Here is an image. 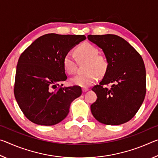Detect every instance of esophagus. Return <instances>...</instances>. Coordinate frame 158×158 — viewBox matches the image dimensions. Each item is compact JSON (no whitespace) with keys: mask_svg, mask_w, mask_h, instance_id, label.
<instances>
[{"mask_svg":"<svg viewBox=\"0 0 158 158\" xmlns=\"http://www.w3.org/2000/svg\"><path fill=\"white\" fill-rule=\"evenodd\" d=\"M88 90H89V89H88V88H83L82 89V91L84 93L88 91Z\"/></svg>","mask_w":158,"mask_h":158,"instance_id":"esophagus-1","label":"esophagus"}]
</instances>
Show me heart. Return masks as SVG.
<instances>
[{"label":"heart","instance_id":"obj_1","mask_svg":"<svg viewBox=\"0 0 158 158\" xmlns=\"http://www.w3.org/2000/svg\"><path fill=\"white\" fill-rule=\"evenodd\" d=\"M74 55L79 63L85 64V73L79 74L70 79L72 84L81 87H89L98 79V75L102 76L108 68V61L102 55L99 54V50L93 44L85 42L74 50ZM63 67L69 74L77 72V64L74 57L70 53H67L63 58Z\"/></svg>","mask_w":158,"mask_h":158}]
</instances>
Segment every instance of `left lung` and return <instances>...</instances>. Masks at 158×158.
<instances>
[{"label":"left lung","mask_w":158,"mask_h":158,"mask_svg":"<svg viewBox=\"0 0 158 158\" xmlns=\"http://www.w3.org/2000/svg\"><path fill=\"white\" fill-rule=\"evenodd\" d=\"M102 49L108 68L100 84L92 89L97 100L90 106L95 118L102 123L118 125L137 114L146 95V69L136 49L116 35H88ZM110 84V88L105 85Z\"/></svg>","instance_id":"obj_1"}]
</instances>
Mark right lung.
<instances>
[{
    "instance_id": "obj_1",
    "label": "right lung",
    "mask_w": 158,
    "mask_h": 158,
    "mask_svg": "<svg viewBox=\"0 0 158 158\" xmlns=\"http://www.w3.org/2000/svg\"><path fill=\"white\" fill-rule=\"evenodd\" d=\"M85 39L84 35L46 34L21 53L16 70L14 93L29 121L50 126L68 116L71 102L81 95L82 90L78 85H60L68 78L63 58Z\"/></svg>"
}]
</instances>
